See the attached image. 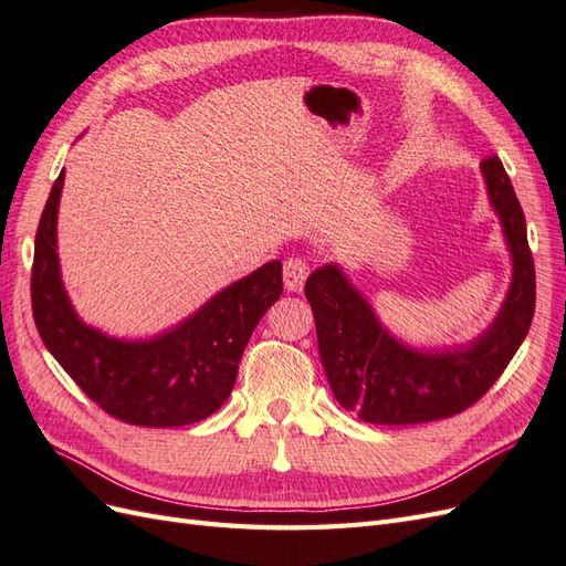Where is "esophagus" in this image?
Masks as SVG:
<instances>
[{"mask_svg": "<svg viewBox=\"0 0 566 566\" xmlns=\"http://www.w3.org/2000/svg\"><path fill=\"white\" fill-rule=\"evenodd\" d=\"M306 276H310V264L302 256H287L283 264V283L287 293H300Z\"/></svg>", "mask_w": 566, "mask_h": 566, "instance_id": "obj_1", "label": "esophagus"}]
</instances>
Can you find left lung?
I'll return each instance as SVG.
<instances>
[{
    "mask_svg": "<svg viewBox=\"0 0 566 566\" xmlns=\"http://www.w3.org/2000/svg\"><path fill=\"white\" fill-rule=\"evenodd\" d=\"M482 175L512 256V283L499 316L468 347L420 352L403 345L335 264L306 279L325 378L339 406L364 422L418 424L462 413L501 378L531 328L536 269L522 205L499 156L482 160Z\"/></svg>",
    "mask_w": 566,
    "mask_h": 566,
    "instance_id": "1",
    "label": "left lung"
}]
</instances>
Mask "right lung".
<instances>
[{
    "instance_id": "right-lung-1",
    "label": "right lung",
    "mask_w": 566,
    "mask_h": 566,
    "mask_svg": "<svg viewBox=\"0 0 566 566\" xmlns=\"http://www.w3.org/2000/svg\"><path fill=\"white\" fill-rule=\"evenodd\" d=\"M59 175L35 235L32 316L44 347L108 416L139 427H181L229 399L248 339L283 293V264L231 283L177 328L153 339H115L82 323L65 295L56 252Z\"/></svg>"
}]
</instances>
